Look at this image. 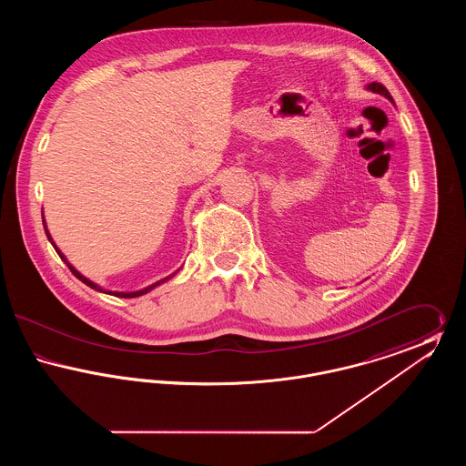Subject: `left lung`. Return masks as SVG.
Segmentation results:
<instances>
[{
    "label": "left lung",
    "instance_id": "1",
    "mask_svg": "<svg viewBox=\"0 0 466 466\" xmlns=\"http://www.w3.org/2000/svg\"><path fill=\"white\" fill-rule=\"evenodd\" d=\"M367 89L372 90V92H376V94H380V96H384V97H388V99L393 103V97H391V94L388 92V89H386L382 84L372 82V84H369V86H367Z\"/></svg>",
    "mask_w": 466,
    "mask_h": 466
}]
</instances>
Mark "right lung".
<instances>
[{"mask_svg":"<svg viewBox=\"0 0 466 466\" xmlns=\"http://www.w3.org/2000/svg\"><path fill=\"white\" fill-rule=\"evenodd\" d=\"M42 217H44V215H42ZM44 227H45V234H46V238H48V241H50V243H52V246H54V248H56V251H57V255H59V257H61V258H63V262H65V264H66V266L69 267V270H71V272H73V274H75V276H76V278H78V279H80V281H82V283H86V285H87V287H90V289H97V291H105V293H110V295H115V297H120V299H134V297H139V295H145V293H148V291H150V289H156V287H158V285H160V283H164V281H167V279H169V278H173V276H175V274H177V272H173V274H171V276H167V278H164V279H160V281H157V283H154V285H150V287H147V289H137V291H110V289H101V287H99V285H96V283H92V281H90V279H87V278H86V276H82V274H80V272H78V270H76V268H75V267L71 266V264H69V262H67L66 257H65V255H63V253H61V251H59V248H57V246H56V243H54V241H52V238H50V234H48V230H46V225H45V220H44Z\"/></svg>","mask_w":466,"mask_h":466,"instance_id":"add662e5","label":"right lung"}]
</instances>
